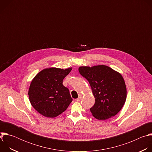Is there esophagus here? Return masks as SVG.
I'll use <instances>...</instances> for the list:
<instances>
[{
    "instance_id": "34e87169",
    "label": "esophagus",
    "mask_w": 152,
    "mask_h": 152,
    "mask_svg": "<svg viewBox=\"0 0 152 152\" xmlns=\"http://www.w3.org/2000/svg\"><path fill=\"white\" fill-rule=\"evenodd\" d=\"M81 99H82V95H79V97L76 99V100H77V102H79V101H80V100H81Z\"/></svg>"
}]
</instances>
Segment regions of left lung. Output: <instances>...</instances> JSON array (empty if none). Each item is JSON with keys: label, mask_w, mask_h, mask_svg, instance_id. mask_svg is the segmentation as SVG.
<instances>
[{"label": "left lung", "mask_w": 152, "mask_h": 152, "mask_svg": "<svg viewBox=\"0 0 152 152\" xmlns=\"http://www.w3.org/2000/svg\"><path fill=\"white\" fill-rule=\"evenodd\" d=\"M80 74L89 82L95 103L90 108L93 115L99 120L115 116L123 107L127 91L122 76L106 66L80 67Z\"/></svg>", "instance_id": "left-lung-1"}]
</instances>
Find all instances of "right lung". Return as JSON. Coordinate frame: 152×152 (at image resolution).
Here are the masks:
<instances>
[{"instance_id": "obj_1", "label": "right lung", "mask_w": 152, "mask_h": 152, "mask_svg": "<svg viewBox=\"0 0 152 152\" xmlns=\"http://www.w3.org/2000/svg\"><path fill=\"white\" fill-rule=\"evenodd\" d=\"M71 70L72 68L46 69L32 80L28 92L29 101L40 114L53 118L67 110L73 99L62 81Z\"/></svg>"}]
</instances>
